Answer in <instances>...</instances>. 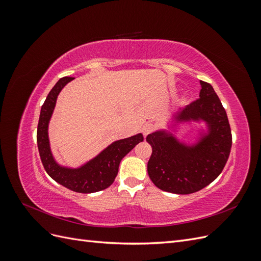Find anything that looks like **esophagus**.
<instances>
[{
	"instance_id": "esophagus-1",
	"label": "esophagus",
	"mask_w": 261,
	"mask_h": 261,
	"mask_svg": "<svg viewBox=\"0 0 261 261\" xmlns=\"http://www.w3.org/2000/svg\"><path fill=\"white\" fill-rule=\"evenodd\" d=\"M154 129V125L152 123H146L143 125V127H141V132H143L144 136H147L148 134L151 133Z\"/></svg>"
}]
</instances>
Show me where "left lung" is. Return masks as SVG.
I'll use <instances>...</instances> for the list:
<instances>
[{"label": "left lung", "mask_w": 261, "mask_h": 261, "mask_svg": "<svg viewBox=\"0 0 261 261\" xmlns=\"http://www.w3.org/2000/svg\"><path fill=\"white\" fill-rule=\"evenodd\" d=\"M199 99L171 114L164 128L149 134L152 148L147 171L161 191L178 195L198 192L222 172L232 135L227 115L212 86L200 81ZM196 123L192 140L177 136L181 125Z\"/></svg>", "instance_id": "1"}]
</instances>
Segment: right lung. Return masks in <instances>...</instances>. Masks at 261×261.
<instances>
[{"label":"right lung","mask_w":261,"mask_h":261,"mask_svg":"<svg viewBox=\"0 0 261 261\" xmlns=\"http://www.w3.org/2000/svg\"><path fill=\"white\" fill-rule=\"evenodd\" d=\"M74 80V77H63L55 84L41 107L37 130L39 153L46 173L59 184L70 191L82 194H91L103 191L114 181L118 167L123 158L140 141L144 140L141 133L128 138L113 141L92 159L80 167H68L61 164L52 152L49 138V124L54 112L60 92Z\"/></svg>","instance_id":"add662e5"}]
</instances>
